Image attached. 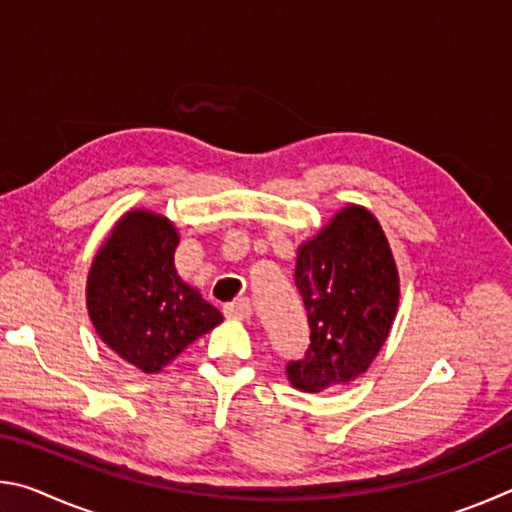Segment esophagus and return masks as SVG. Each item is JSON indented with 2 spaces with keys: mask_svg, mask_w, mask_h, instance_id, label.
<instances>
[{
  "mask_svg": "<svg viewBox=\"0 0 512 512\" xmlns=\"http://www.w3.org/2000/svg\"><path fill=\"white\" fill-rule=\"evenodd\" d=\"M223 314L228 318H239V320H246L253 316V305H250L248 298H239L235 302H230V305L223 307Z\"/></svg>",
  "mask_w": 512,
  "mask_h": 512,
  "instance_id": "1",
  "label": "esophagus"
}]
</instances>
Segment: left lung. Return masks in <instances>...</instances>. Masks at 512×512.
Returning <instances> with one entry per match:
<instances>
[{
    "instance_id": "obj_1",
    "label": "left lung",
    "mask_w": 512,
    "mask_h": 512,
    "mask_svg": "<svg viewBox=\"0 0 512 512\" xmlns=\"http://www.w3.org/2000/svg\"><path fill=\"white\" fill-rule=\"evenodd\" d=\"M296 287L309 318V348L287 363L289 381L320 393L366 372L391 332L400 280L375 216L350 205L302 244Z\"/></svg>"
}]
</instances>
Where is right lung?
Segmentation results:
<instances>
[{
	"label": "right lung",
	"instance_id": "1",
	"mask_svg": "<svg viewBox=\"0 0 512 512\" xmlns=\"http://www.w3.org/2000/svg\"><path fill=\"white\" fill-rule=\"evenodd\" d=\"M176 228L164 216L135 210L121 219L88 277V309L103 343L144 372H158L221 311L180 280L173 266Z\"/></svg>",
	"mask_w": 512,
	"mask_h": 512
}]
</instances>
